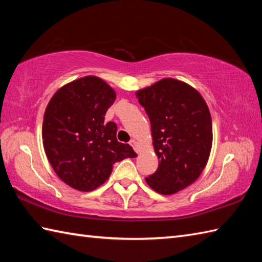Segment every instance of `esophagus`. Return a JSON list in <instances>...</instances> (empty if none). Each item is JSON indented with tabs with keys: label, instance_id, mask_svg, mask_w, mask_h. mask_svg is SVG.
Masks as SVG:
<instances>
[{
	"label": "esophagus",
	"instance_id": "obj_1",
	"mask_svg": "<svg viewBox=\"0 0 262 262\" xmlns=\"http://www.w3.org/2000/svg\"><path fill=\"white\" fill-rule=\"evenodd\" d=\"M129 145L135 149V151L137 152V147H138V145H137V142L135 141V140H132L130 142H129Z\"/></svg>",
	"mask_w": 262,
	"mask_h": 262
}]
</instances>
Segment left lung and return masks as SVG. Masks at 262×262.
<instances>
[{"instance_id": "8db88e82", "label": "left lung", "mask_w": 262, "mask_h": 262, "mask_svg": "<svg viewBox=\"0 0 262 262\" xmlns=\"http://www.w3.org/2000/svg\"><path fill=\"white\" fill-rule=\"evenodd\" d=\"M151 121L154 149L160 159L147 185L172 194L202 173L213 142L209 109L199 92L187 83L163 79L136 92Z\"/></svg>"}]
</instances>
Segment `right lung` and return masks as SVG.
I'll use <instances>...</instances> for the list:
<instances>
[{"mask_svg":"<svg viewBox=\"0 0 262 262\" xmlns=\"http://www.w3.org/2000/svg\"><path fill=\"white\" fill-rule=\"evenodd\" d=\"M115 91L97 76L62 86L49 101L42 122V143L49 163L66 185L92 191L108 179L113 165L136 153L117 141V125L105 122Z\"/></svg>","mask_w":262,"mask_h":262,"instance_id":"add662e5","label":"right lung"}]
</instances>
